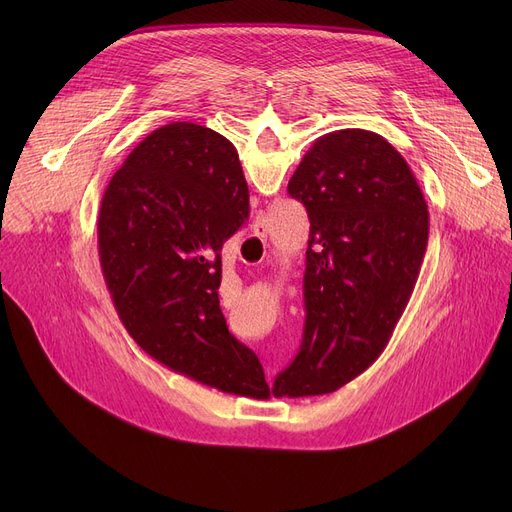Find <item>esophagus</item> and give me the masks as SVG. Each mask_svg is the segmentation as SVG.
I'll list each match as a JSON object with an SVG mask.
<instances>
[{
  "label": "esophagus",
  "instance_id": "1",
  "mask_svg": "<svg viewBox=\"0 0 512 512\" xmlns=\"http://www.w3.org/2000/svg\"><path fill=\"white\" fill-rule=\"evenodd\" d=\"M265 234H267V230H265L263 224H261V226H255V236H257V238H263Z\"/></svg>",
  "mask_w": 512,
  "mask_h": 512
}]
</instances>
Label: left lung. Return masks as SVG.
<instances>
[{"mask_svg":"<svg viewBox=\"0 0 512 512\" xmlns=\"http://www.w3.org/2000/svg\"><path fill=\"white\" fill-rule=\"evenodd\" d=\"M309 215L301 351L272 394L317 396L382 355L405 313L429 238L409 164L384 137L346 128L319 137L288 182Z\"/></svg>","mask_w":512,"mask_h":512,"instance_id":"left-lung-1","label":"left lung"}]
</instances>
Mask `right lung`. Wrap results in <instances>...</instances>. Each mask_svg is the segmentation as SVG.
Segmentation results:
<instances>
[{"mask_svg":"<svg viewBox=\"0 0 512 512\" xmlns=\"http://www.w3.org/2000/svg\"><path fill=\"white\" fill-rule=\"evenodd\" d=\"M249 218L234 145L211 128L153 130L107 184L99 261L126 332L143 351L222 392L267 398L257 355L226 326L222 245Z\"/></svg>","mask_w":512,"mask_h":512,"instance_id":"obj_1","label":"right lung"}]
</instances>
